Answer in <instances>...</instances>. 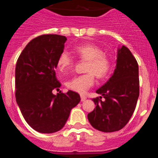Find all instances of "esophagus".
<instances>
[{
    "instance_id": "1",
    "label": "esophagus",
    "mask_w": 158,
    "mask_h": 158,
    "mask_svg": "<svg viewBox=\"0 0 158 158\" xmlns=\"http://www.w3.org/2000/svg\"><path fill=\"white\" fill-rule=\"evenodd\" d=\"M86 98H87V97H86L85 96H84V95H81V101H85V100H86Z\"/></svg>"
}]
</instances>
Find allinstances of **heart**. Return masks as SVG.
I'll return each instance as SVG.
<instances>
[{
    "label": "heart",
    "instance_id": "1",
    "mask_svg": "<svg viewBox=\"0 0 158 158\" xmlns=\"http://www.w3.org/2000/svg\"><path fill=\"white\" fill-rule=\"evenodd\" d=\"M74 53L81 60L87 61L84 74L76 76L67 81V88L73 91L84 93L95 81V75L99 79L106 77L111 70L112 62L100 47L93 44H81L74 48ZM73 64L72 57L65 51L61 53L57 60V66L62 73L69 70Z\"/></svg>",
    "mask_w": 158,
    "mask_h": 158
}]
</instances>
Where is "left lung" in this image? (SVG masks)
<instances>
[{
  "mask_svg": "<svg viewBox=\"0 0 158 158\" xmlns=\"http://www.w3.org/2000/svg\"><path fill=\"white\" fill-rule=\"evenodd\" d=\"M102 96L93 99L96 107L88 114L95 129L114 132L123 128L135 111L139 96V65L129 49L118 50L116 68L104 85L96 90Z\"/></svg>",
  "mask_w": 158,
  "mask_h": 158,
  "instance_id": "1",
  "label": "left lung"
}]
</instances>
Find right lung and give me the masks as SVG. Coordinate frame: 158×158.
<instances>
[{"instance_id": "right-lung-1", "label": "right lung", "mask_w": 158, "mask_h": 158, "mask_svg": "<svg viewBox=\"0 0 158 158\" xmlns=\"http://www.w3.org/2000/svg\"><path fill=\"white\" fill-rule=\"evenodd\" d=\"M66 40L58 35L38 36L25 47L16 62V102L27 124L40 133L60 131L81 100L80 95L71 90L52 93L61 86L55 68Z\"/></svg>"}]
</instances>
